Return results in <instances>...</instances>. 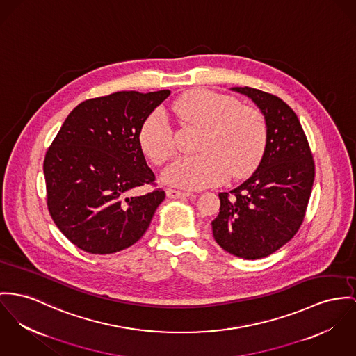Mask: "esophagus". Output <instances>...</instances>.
<instances>
[{"label": "esophagus", "mask_w": 356, "mask_h": 356, "mask_svg": "<svg viewBox=\"0 0 356 356\" xmlns=\"http://www.w3.org/2000/svg\"><path fill=\"white\" fill-rule=\"evenodd\" d=\"M190 195H191L190 192L179 191V190H172V188H168V190H166V196L170 197V199L187 197V196H190Z\"/></svg>", "instance_id": "esophagus-1"}]
</instances>
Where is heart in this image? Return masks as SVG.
Here are the masks:
<instances>
[{
    "mask_svg": "<svg viewBox=\"0 0 356 356\" xmlns=\"http://www.w3.org/2000/svg\"><path fill=\"white\" fill-rule=\"evenodd\" d=\"M184 124L202 130L196 156L181 157L164 173L166 183L184 188L216 186L226 177H243L260 163L267 146V124L263 115L240 106L232 96L213 90H192L172 104ZM139 143L156 165L169 161L175 152L170 124L161 112L152 113L142 124Z\"/></svg>",
    "mask_w": 356,
    "mask_h": 356,
    "instance_id": "b5f03b06",
    "label": "heart"
}]
</instances>
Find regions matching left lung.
Instances as JSON below:
<instances>
[{
	"label": "left lung",
	"instance_id": "left-lung-1",
	"mask_svg": "<svg viewBox=\"0 0 356 356\" xmlns=\"http://www.w3.org/2000/svg\"><path fill=\"white\" fill-rule=\"evenodd\" d=\"M264 115L267 146L253 175L220 192L219 214L211 222L222 249L256 260L289 243L305 218L314 181V161L296 112L271 93L236 86Z\"/></svg>",
	"mask_w": 356,
	"mask_h": 356
}]
</instances>
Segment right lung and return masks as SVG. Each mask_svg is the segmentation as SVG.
<instances>
[{
	"mask_svg": "<svg viewBox=\"0 0 356 356\" xmlns=\"http://www.w3.org/2000/svg\"><path fill=\"white\" fill-rule=\"evenodd\" d=\"M170 90L115 92L82 102L49 147L43 172L50 216L82 250L108 254L136 244L165 199L146 164L139 131Z\"/></svg>",
	"mask_w": 356,
	"mask_h": 356,
	"instance_id": "obj_1",
	"label": "right lung"
}]
</instances>
